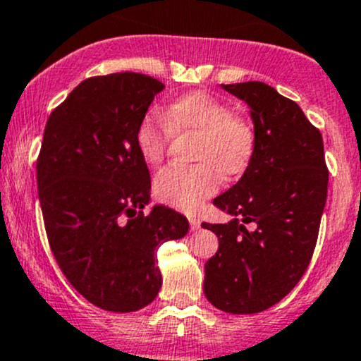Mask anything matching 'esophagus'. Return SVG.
<instances>
[{"mask_svg":"<svg viewBox=\"0 0 361 361\" xmlns=\"http://www.w3.org/2000/svg\"><path fill=\"white\" fill-rule=\"evenodd\" d=\"M189 226H191V229H200V226H202V221L196 217H189Z\"/></svg>","mask_w":361,"mask_h":361,"instance_id":"1","label":"esophagus"}]
</instances>
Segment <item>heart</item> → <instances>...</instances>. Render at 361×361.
Masks as SVG:
<instances>
[{"label":"heart","mask_w":361,"mask_h":361,"mask_svg":"<svg viewBox=\"0 0 361 361\" xmlns=\"http://www.w3.org/2000/svg\"><path fill=\"white\" fill-rule=\"evenodd\" d=\"M161 119L146 116L135 130V146L149 165L166 153L172 133H198L195 161L198 165H173L154 177V195L159 202L192 212L219 188V173L226 179L247 169L255 147V133L245 118L207 92H191L170 102Z\"/></svg>","instance_id":"1"}]
</instances>
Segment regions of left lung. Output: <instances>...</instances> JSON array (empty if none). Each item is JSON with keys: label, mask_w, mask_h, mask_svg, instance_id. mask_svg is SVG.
<instances>
[{"label": "left lung", "mask_w": 361, "mask_h": 361, "mask_svg": "<svg viewBox=\"0 0 361 361\" xmlns=\"http://www.w3.org/2000/svg\"><path fill=\"white\" fill-rule=\"evenodd\" d=\"M222 88L250 109L255 147L241 179L214 200L235 219L202 224L219 238L217 254L205 264L203 292L217 310L254 314L280 302L310 266L329 170L322 133L293 100L262 81ZM248 221L258 226L254 232L244 228Z\"/></svg>", "instance_id": "8db88e82"}]
</instances>
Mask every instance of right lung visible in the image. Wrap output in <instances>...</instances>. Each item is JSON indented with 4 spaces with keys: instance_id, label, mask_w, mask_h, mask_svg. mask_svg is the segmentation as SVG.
Returning a JSON list of instances; mask_svg holds the SVG:
<instances>
[{
    "instance_id": "1",
    "label": "right lung",
    "mask_w": 361,
    "mask_h": 361,
    "mask_svg": "<svg viewBox=\"0 0 361 361\" xmlns=\"http://www.w3.org/2000/svg\"><path fill=\"white\" fill-rule=\"evenodd\" d=\"M161 81L114 73L81 81L51 111L36 163L54 257L88 302L113 313L151 304L161 288L158 248L188 235L179 212L154 205L135 130Z\"/></svg>"
}]
</instances>
